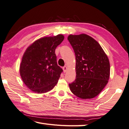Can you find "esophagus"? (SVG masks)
Wrapping results in <instances>:
<instances>
[{
	"mask_svg": "<svg viewBox=\"0 0 129 129\" xmlns=\"http://www.w3.org/2000/svg\"><path fill=\"white\" fill-rule=\"evenodd\" d=\"M62 69H63V71H64V73L67 72V70H68V68H67V67L65 66V67H63V68H62Z\"/></svg>",
	"mask_w": 129,
	"mask_h": 129,
	"instance_id": "34e87169",
	"label": "esophagus"
}]
</instances>
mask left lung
<instances>
[{
    "label": "left lung",
    "instance_id": "1",
    "mask_svg": "<svg viewBox=\"0 0 129 129\" xmlns=\"http://www.w3.org/2000/svg\"><path fill=\"white\" fill-rule=\"evenodd\" d=\"M76 55V78L69 84L74 95L91 99L99 94L108 82L109 61L99 43L86 34L68 37Z\"/></svg>",
    "mask_w": 129,
    "mask_h": 129
}]
</instances>
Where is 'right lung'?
<instances>
[{
    "instance_id": "obj_1",
    "label": "right lung",
    "mask_w": 129,
    "mask_h": 129,
    "mask_svg": "<svg viewBox=\"0 0 129 129\" xmlns=\"http://www.w3.org/2000/svg\"><path fill=\"white\" fill-rule=\"evenodd\" d=\"M64 39L62 34L44 37L34 41L25 50L20 74L25 86L33 92H48L57 83L62 70L57 65L55 50Z\"/></svg>"
}]
</instances>
